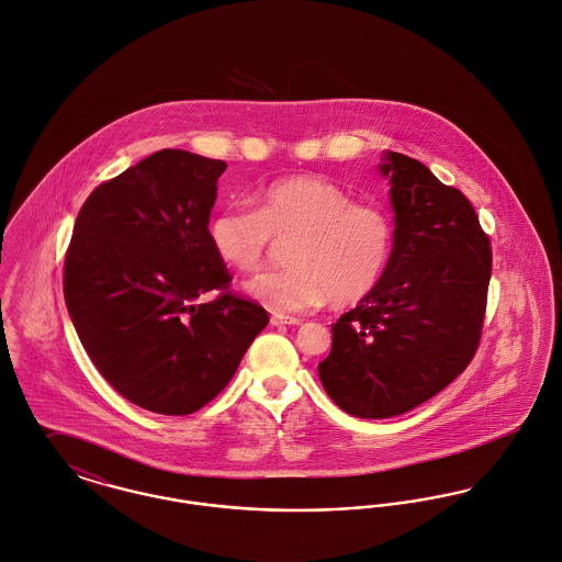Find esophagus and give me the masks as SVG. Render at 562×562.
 Segmentation results:
<instances>
[{"instance_id":"esophagus-1","label":"esophagus","mask_w":562,"mask_h":562,"mask_svg":"<svg viewBox=\"0 0 562 562\" xmlns=\"http://www.w3.org/2000/svg\"><path fill=\"white\" fill-rule=\"evenodd\" d=\"M302 318L297 316H284V314H273L271 316V325H300Z\"/></svg>"}]
</instances>
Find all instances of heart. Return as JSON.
Masks as SVG:
<instances>
[{
	"mask_svg": "<svg viewBox=\"0 0 562 562\" xmlns=\"http://www.w3.org/2000/svg\"><path fill=\"white\" fill-rule=\"evenodd\" d=\"M213 254L239 271L258 269L276 241L289 244L293 267L246 282L248 295L276 312H302L334 302L351 306L381 282L394 246L385 211L358 204L318 177H289L256 195V211L228 204L206 224Z\"/></svg>",
	"mask_w": 562,
	"mask_h": 562,
	"instance_id": "b5f03b06",
	"label": "heart"
}]
</instances>
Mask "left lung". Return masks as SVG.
Returning <instances> with one entry per match:
<instances>
[{
    "instance_id": "1",
    "label": "left lung",
    "mask_w": 562,
    "mask_h": 562,
    "mask_svg": "<svg viewBox=\"0 0 562 562\" xmlns=\"http://www.w3.org/2000/svg\"><path fill=\"white\" fill-rule=\"evenodd\" d=\"M394 246L371 295L331 325L318 364L327 396L356 418L401 416L441 392L476 353L492 248L470 200L420 161L385 150Z\"/></svg>"
}]
</instances>
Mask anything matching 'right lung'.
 I'll return each mask as SVG.
<instances>
[{"mask_svg":"<svg viewBox=\"0 0 562 562\" xmlns=\"http://www.w3.org/2000/svg\"><path fill=\"white\" fill-rule=\"evenodd\" d=\"M226 164L164 148L83 202L64 260L75 331L108 383L164 416L204 407L233 379L269 316L209 291L231 276L206 224Z\"/></svg>","mask_w":562,"mask_h":562,"instance_id":"right-lung-1","label":"right lung"}]
</instances>
